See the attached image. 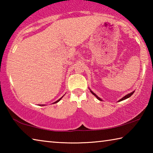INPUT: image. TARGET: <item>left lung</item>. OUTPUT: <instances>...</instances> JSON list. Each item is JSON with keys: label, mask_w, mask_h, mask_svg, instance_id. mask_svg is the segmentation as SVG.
I'll return each mask as SVG.
<instances>
[{"label": "left lung", "mask_w": 153, "mask_h": 153, "mask_svg": "<svg viewBox=\"0 0 153 153\" xmlns=\"http://www.w3.org/2000/svg\"><path fill=\"white\" fill-rule=\"evenodd\" d=\"M90 92H91V93H92V94H94V95L95 96V97H97V98H98V100H102L101 99H100V98L99 97H98V96H97V95H96V94H94V92H93L92 91V90H90ZM134 92H131V93H129V94H127V95H126V96H125V97H123L122 98H121V99H120V100H119V102H120V101H121V100H125V99H126V98H128L129 97H131V95H132V94H134Z\"/></svg>", "instance_id": "obj_1"}]
</instances>
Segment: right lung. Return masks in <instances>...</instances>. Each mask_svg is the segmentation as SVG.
Segmentation results:
<instances>
[{
	"label": "right lung",
	"mask_w": 153,
	"mask_h": 153,
	"mask_svg": "<svg viewBox=\"0 0 153 153\" xmlns=\"http://www.w3.org/2000/svg\"><path fill=\"white\" fill-rule=\"evenodd\" d=\"M61 98H62V97H61V98H59V100H56V102H54V103H56V102H59V100H61Z\"/></svg>",
	"instance_id": "add662e5"
}]
</instances>
